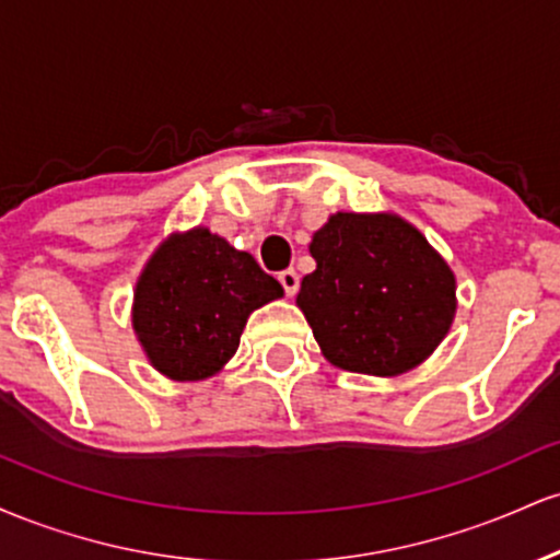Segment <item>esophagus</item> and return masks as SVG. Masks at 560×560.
<instances>
[{
  "mask_svg": "<svg viewBox=\"0 0 560 560\" xmlns=\"http://www.w3.org/2000/svg\"><path fill=\"white\" fill-rule=\"evenodd\" d=\"M279 284L284 287V292L289 294V298H294V292L300 289V276L298 271H292V268H287V271L279 273Z\"/></svg>",
  "mask_w": 560,
  "mask_h": 560,
  "instance_id": "1",
  "label": "esophagus"
}]
</instances>
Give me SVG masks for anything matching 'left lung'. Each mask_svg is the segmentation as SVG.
<instances>
[{
    "label": "left lung",
    "mask_w": 560,
    "mask_h": 560,
    "mask_svg": "<svg viewBox=\"0 0 560 560\" xmlns=\"http://www.w3.org/2000/svg\"><path fill=\"white\" fill-rule=\"evenodd\" d=\"M316 271L298 305L320 352L352 374L400 376L455 318V276L427 236L392 213H334L313 234Z\"/></svg>",
    "instance_id": "8db88e82"
}]
</instances>
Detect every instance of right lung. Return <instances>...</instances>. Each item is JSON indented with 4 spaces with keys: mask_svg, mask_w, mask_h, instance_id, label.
<instances>
[{
    "mask_svg": "<svg viewBox=\"0 0 560 560\" xmlns=\"http://www.w3.org/2000/svg\"><path fill=\"white\" fill-rule=\"evenodd\" d=\"M284 289L249 253L197 226L171 234L133 289V331L173 382H199L234 358L249 313Z\"/></svg>",
    "mask_w": 560,
    "mask_h": 560,
    "instance_id": "add662e5",
    "label": "right lung"
}]
</instances>
